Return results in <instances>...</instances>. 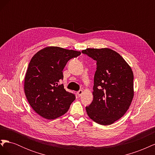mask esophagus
Here are the masks:
<instances>
[{
    "label": "esophagus",
    "instance_id": "1",
    "mask_svg": "<svg viewBox=\"0 0 155 155\" xmlns=\"http://www.w3.org/2000/svg\"><path fill=\"white\" fill-rule=\"evenodd\" d=\"M77 94L78 95V96H79V97L81 96H82V94H83V91H82V90H79V91H78V92H77Z\"/></svg>",
    "mask_w": 155,
    "mask_h": 155
}]
</instances>
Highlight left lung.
<instances>
[{"mask_svg": "<svg viewBox=\"0 0 155 155\" xmlns=\"http://www.w3.org/2000/svg\"><path fill=\"white\" fill-rule=\"evenodd\" d=\"M81 52L96 61L93 101L86 107L89 118L109 125L122 117L134 96L133 72L124 59L109 48H87Z\"/></svg>", "mask_w": 155, "mask_h": 155, "instance_id": "8db88e82", "label": "left lung"}]
</instances>
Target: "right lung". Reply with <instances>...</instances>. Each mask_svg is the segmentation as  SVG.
<instances>
[{"instance_id":"right-lung-1","label":"right lung","mask_w":155,"mask_h":155,"mask_svg":"<svg viewBox=\"0 0 155 155\" xmlns=\"http://www.w3.org/2000/svg\"><path fill=\"white\" fill-rule=\"evenodd\" d=\"M80 54L76 50L48 46L33 56L26 73L24 89L30 106L41 117L48 120L59 118L66 113L76 99L60 81L67 62Z\"/></svg>"}]
</instances>
